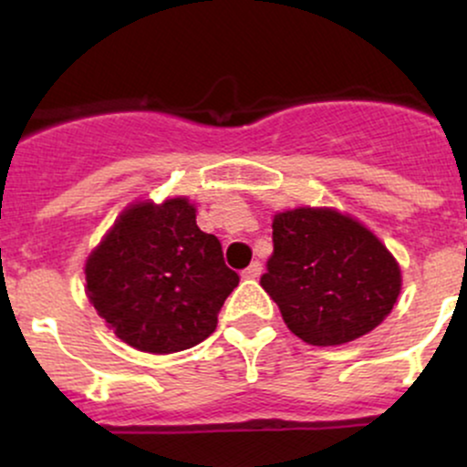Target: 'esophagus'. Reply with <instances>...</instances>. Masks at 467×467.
<instances>
[{
    "label": "esophagus",
    "mask_w": 467,
    "mask_h": 467,
    "mask_svg": "<svg viewBox=\"0 0 467 467\" xmlns=\"http://www.w3.org/2000/svg\"><path fill=\"white\" fill-rule=\"evenodd\" d=\"M261 270H264V267H261L259 261H252V264L245 267L244 272H241V276H244V278H259Z\"/></svg>",
    "instance_id": "obj_1"
}]
</instances>
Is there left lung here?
Listing matches in <instances>:
<instances>
[{
  "label": "left lung",
  "mask_w": 467,
  "mask_h": 467,
  "mask_svg": "<svg viewBox=\"0 0 467 467\" xmlns=\"http://www.w3.org/2000/svg\"><path fill=\"white\" fill-rule=\"evenodd\" d=\"M275 252L261 287L307 345L356 340L390 314L401 289L395 256L368 228L334 208L275 215Z\"/></svg>",
  "instance_id": "obj_1"
}]
</instances>
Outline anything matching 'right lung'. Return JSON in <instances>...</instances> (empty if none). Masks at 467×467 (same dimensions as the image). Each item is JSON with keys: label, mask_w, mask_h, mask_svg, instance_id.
<instances>
[{"label": "right lung", "mask_w": 467, "mask_h": 467, "mask_svg": "<svg viewBox=\"0 0 467 467\" xmlns=\"http://www.w3.org/2000/svg\"><path fill=\"white\" fill-rule=\"evenodd\" d=\"M89 303L138 351L175 353L215 331L239 275L186 197L127 208L85 264Z\"/></svg>", "instance_id": "right-lung-1"}]
</instances>
